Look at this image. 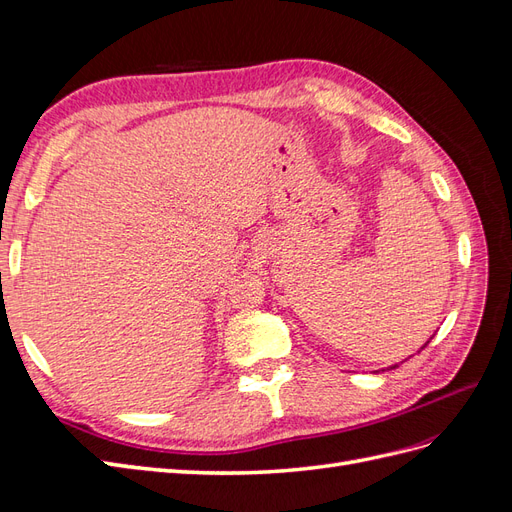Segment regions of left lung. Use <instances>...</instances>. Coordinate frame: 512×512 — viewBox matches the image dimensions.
I'll list each match as a JSON object with an SVG mask.
<instances>
[{
    "label": "left lung",
    "instance_id": "obj_1",
    "mask_svg": "<svg viewBox=\"0 0 512 512\" xmlns=\"http://www.w3.org/2000/svg\"><path fill=\"white\" fill-rule=\"evenodd\" d=\"M427 344H429V342H427ZM427 344H425V346H427ZM425 346H423V348H425ZM423 348H421V350H423ZM395 367H397V365H393V367H391V369H395ZM382 371H384V369H382Z\"/></svg>",
    "mask_w": 512,
    "mask_h": 512
}]
</instances>
